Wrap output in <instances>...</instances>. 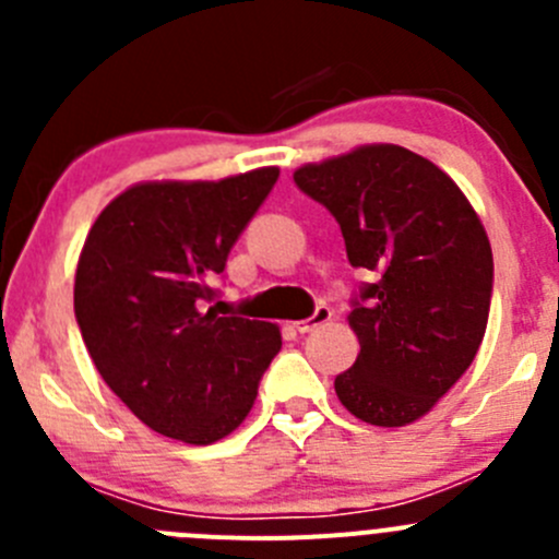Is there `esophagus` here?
I'll return each mask as SVG.
<instances>
[{
    "label": "esophagus",
    "mask_w": 559,
    "mask_h": 559,
    "mask_svg": "<svg viewBox=\"0 0 559 559\" xmlns=\"http://www.w3.org/2000/svg\"><path fill=\"white\" fill-rule=\"evenodd\" d=\"M332 319V311L330 308H324V306H319L313 311V316H308V319H302V321H295V330L300 332V335H306V332H313V330H319L321 324H326V321Z\"/></svg>",
    "instance_id": "obj_1"
}]
</instances>
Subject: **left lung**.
Wrapping results in <instances>:
<instances>
[{
	"instance_id": "8db88e82",
	"label": "left lung",
	"mask_w": 559,
	"mask_h": 559,
	"mask_svg": "<svg viewBox=\"0 0 559 559\" xmlns=\"http://www.w3.org/2000/svg\"><path fill=\"white\" fill-rule=\"evenodd\" d=\"M335 216L352 267L370 270L352 300L359 337L337 400L357 419L403 427L471 368L492 300V248L460 186L400 145H362L295 173Z\"/></svg>"
}]
</instances>
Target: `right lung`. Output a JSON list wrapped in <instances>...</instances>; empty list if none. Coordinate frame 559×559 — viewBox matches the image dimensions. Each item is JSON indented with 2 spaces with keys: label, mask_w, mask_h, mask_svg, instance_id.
<instances>
[{
  "label": "right lung",
  "mask_w": 559,
  "mask_h": 559,
  "mask_svg": "<svg viewBox=\"0 0 559 559\" xmlns=\"http://www.w3.org/2000/svg\"><path fill=\"white\" fill-rule=\"evenodd\" d=\"M278 167L148 180L97 216L75 273V319L105 384L143 425L207 447L240 427L281 352L270 321L205 308Z\"/></svg>",
  "instance_id": "1"
}]
</instances>
